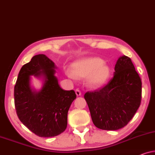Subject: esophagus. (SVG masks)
Here are the masks:
<instances>
[{
  "label": "esophagus",
  "mask_w": 155,
  "mask_h": 155,
  "mask_svg": "<svg viewBox=\"0 0 155 155\" xmlns=\"http://www.w3.org/2000/svg\"><path fill=\"white\" fill-rule=\"evenodd\" d=\"M75 93H76V94H77V96H80V95H81V91H80L79 89H78V88L76 89V91H75Z\"/></svg>",
  "instance_id": "obj_1"
}]
</instances>
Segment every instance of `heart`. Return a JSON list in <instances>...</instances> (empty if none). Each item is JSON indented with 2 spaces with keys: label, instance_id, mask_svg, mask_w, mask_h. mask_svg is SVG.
Returning <instances> with one entry per match:
<instances>
[{
  "label": "heart",
  "instance_id": "b5f03b06",
  "mask_svg": "<svg viewBox=\"0 0 155 155\" xmlns=\"http://www.w3.org/2000/svg\"><path fill=\"white\" fill-rule=\"evenodd\" d=\"M104 62L103 60L98 58L83 59L74 63L71 71H67V74L72 79L89 76L90 84L100 86L106 81L110 74V68Z\"/></svg>",
  "mask_w": 155,
  "mask_h": 155
}]
</instances>
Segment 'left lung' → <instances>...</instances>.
<instances>
[{"mask_svg": "<svg viewBox=\"0 0 155 155\" xmlns=\"http://www.w3.org/2000/svg\"><path fill=\"white\" fill-rule=\"evenodd\" d=\"M114 71L105 86L84 95L93 124L102 130L124 127L140 105L142 82L130 58L120 57Z\"/></svg>", "mask_w": 155, "mask_h": 155, "instance_id": "8db88e82", "label": "left lung"}]
</instances>
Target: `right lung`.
Here are the masks:
<instances>
[{"label":"right lung","instance_id":"add662e5","mask_svg":"<svg viewBox=\"0 0 155 155\" xmlns=\"http://www.w3.org/2000/svg\"><path fill=\"white\" fill-rule=\"evenodd\" d=\"M55 64L43 54L34 56L19 71L14 89L15 107L24 125L39 137H54L66 129L67 113L74 100V91H64L55 77ZM45 77L42 89L32 90L30 76Z\"/></svg>","mask_w":155,"mask_h":155}]
</instances>
